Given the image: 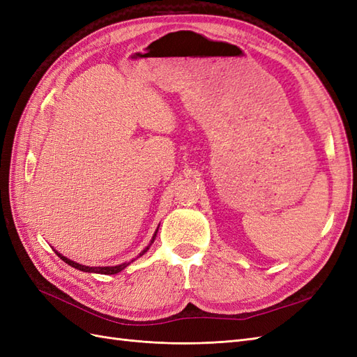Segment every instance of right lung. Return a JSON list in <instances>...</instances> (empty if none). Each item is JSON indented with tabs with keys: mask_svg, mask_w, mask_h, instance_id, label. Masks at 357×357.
Masks as SVG:
<instances>
[{
	"mask_svg": "<svg viewBox=\"0 0 357 357\" xmlns=\"http://www.w3.org/2000/svg\"><path fill=\"white\" fill-rule=\"evenodd\" d=\"M158 232V231H156ZM156 232H155V235H153V240H152V243L155 241V236H156ZM149 247L150 245H147L144 250L139 253V256H143L147 250H149ZM56 255L62 259L63 262L66 264H68V265H71V266H74V268H77V269H80V271H83V273H96V274H107V275H110V274H117V273H121L122 269H125L129 264H122V265H116V266H84V265H80V264H77V262H73V261H70V259H67L66 256H62V255H59L58 252H56Z\"/></svg>",
	"mask_w": 357,
	"mask_h": 357,
	"instance_id": "add662e5",
	"label": "right lung"
}]
</instances>
